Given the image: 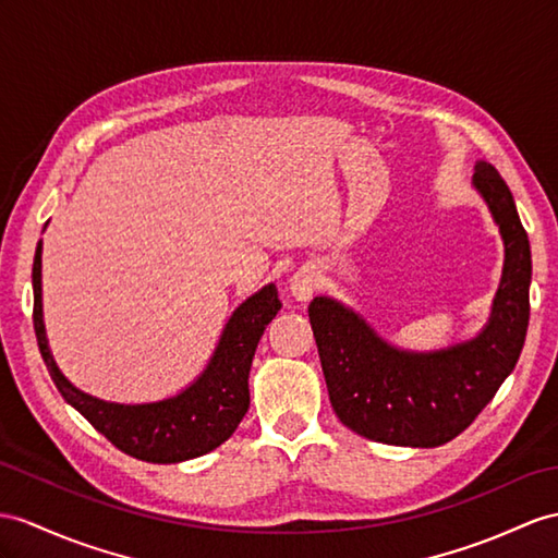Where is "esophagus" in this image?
I'll list each match as a JSON object with an SVG mask.
<instances>
[{
    "mask_svg": "<svg viewBox=\"0 0 558 558\" xmlns=\"http://www.w3.org/2000/svg\"><path fill=\"white\" fill-rule=\"evenodd\" d=\"M317 287H319V271L312 265H303L289 281V289L295 301H310V298L315 295Z\"/></svg>",
    "mask_w": 558,
    "mask_h": 558,
    "instance_id": "34e87169",
    "label": "esophagus"
}]
</instances>
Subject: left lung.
<instances>
[{
	"mask_svg": "<svg viewBox=\"0 0 558 558\" xmlns=\"http://www.w3.org/2000/svg\"><path fill=\"white\" fill-rule=\"evenodd\" d=\"M473 184L507 246L493 319L478 338L414 355L390 348L331 298H315L307 307L333 412L364 438L402 447L450 442L473 424L519 362L533 271L527 234L507 182L490 162L475 166Z\"/></svg>",
	"mask_w": 558,
	"mask_h": 558,
	"instance_id": "1",
	"label": "left lung"
}]
</instances>
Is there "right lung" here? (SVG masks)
<instances>
[{"label":"right lung","mask_w":558,"mask_h":558,"mask_svg":"<svg viewBox=\"0 0 558 558\" xmlns=\"http://www.w3.org/2000/svg\"><path fill=\"white\" fill-rule=\"evenodd\" d=\"M33 324L51 381L68 404L83 414L120 452L151 464H177L220 447L248 412V372L265 326L277 317V289L265 287L243 303L220 338L208 369L177 398L154 404H116L87 396L65 381L47 348L43 324V243L33 263Z\"/></svg>","instance_id":"obj_1"}]
</instances>
